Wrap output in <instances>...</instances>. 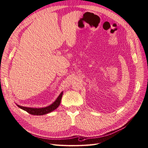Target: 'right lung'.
<instances>
[{"label":"right lung","mask_w":148,"mask_h":148,"mask_svg":"<svg viewBox=\"0 0 148 148\" xmlns=\"http://www.w3.org/2000/svg\"><path fill=\"white\" fill-rule=\"evenodd\" d=\"M62 95H63V92L60 93V95L57 97V99L56 100V101L53 103L52 104L50 105L49 106L44 107V108H31V107H23L19 105H17L18 107L21 108L25 111L27 112L28 113L31 114V115H42L48 114L49 112H51L53 110L56 109L59 106L60 104L61 99L62 97Z\"/></svg>","instance_id":"right-lung-1"}]
</instances>
